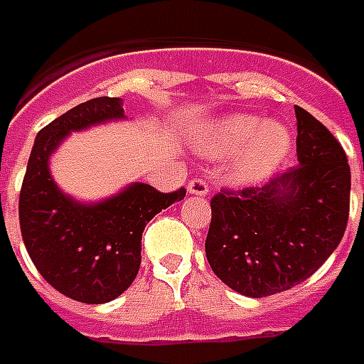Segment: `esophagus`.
Masks as SVG:
<instances>
[{"label": "esophagus", "mask_w": 364, "mask_h": 364, "mask_svg": "<svg viewBox=\"0 0 364 364\" xmlns=\"http://www.w3.org/2000/svg\"><path fill=\"white\" fill-rule=\"evenodd\" d=\"M210 192V186H208V182L202 180V178H194L190 184H188V194L192 196H205Z\"/></svg>", "instance_id": "1"}]
</instances>
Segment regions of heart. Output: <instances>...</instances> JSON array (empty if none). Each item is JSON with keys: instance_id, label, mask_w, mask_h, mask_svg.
<instances>
[{"instance_id": "obj_1", "label": "heart", "mask_w": 364, "mask_h": 364, "mask_svg": "<svg viewBox=\"0 0 364 364\" xmlns=\"http://www.w3.org/2000/svg\"><path fill=\"white\" fill-rule=\"evenodd\" d=\"M200 151L213 159L237 155L233 180L255 182L277 168L290 151V131L277 121H264L252 113H233L205 125L198 136Z\"/></svg>"}]
</instances>
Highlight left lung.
<instances>
[{
    "mask_svg": "<svg viewBox=\"0 0 364 364\" xmlns=\"http://www.w3.org/2000/svg\"><path fill=\"white\" fill-rule=\"evenodd\" d=\"M296 109L298 166L262 188L211 198L205 257L215 277L251 298L284 292L310 278L343 239L351 168L326 125Z\"/></svg>",
    "mask_w": 364,
    "mask_h": 364,
    "instance_id": "8db88e82",
    "label": "left lung"
}]
</instances>
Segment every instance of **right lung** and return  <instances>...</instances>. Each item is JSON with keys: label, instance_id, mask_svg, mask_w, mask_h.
Segmentation results:
<instances>
[{"label": "right lung", "instance_id": "1", "mask_svg": "<svg viewBox=\"0 0 364 364\" xmlns=\"http://www.w3.org/2000/svg\"><path fill=\"white\" fill-rule=\"evenodd\" d=\"M125 119L121 97H94L38 131L19 194L21 235L41 277L84 304L115 300L141 267V239L151 219L186 190L162 194L135 182L95 203L76 202L54 184L48 159L72 131Z\"/></svg>", "mask_w": 364, "mask_h": 364}]
</instances>
